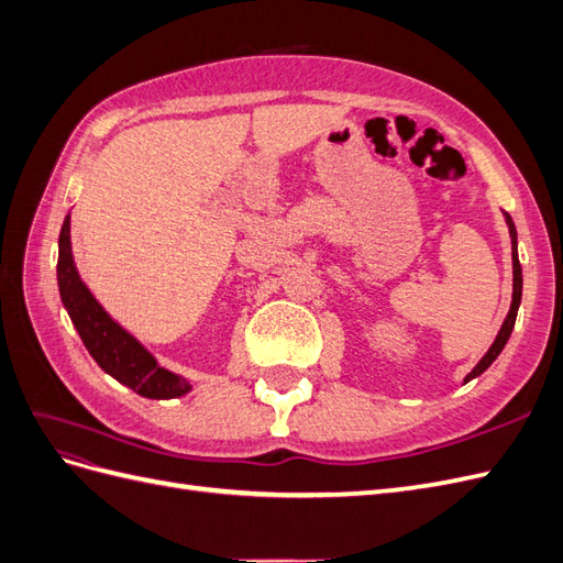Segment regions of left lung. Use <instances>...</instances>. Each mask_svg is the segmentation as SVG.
<instances>
[{
  "label": "left lung",
  "mask_w": 563,
  "mask_h": 563,
  "mask_svg": "<svg viewBox=\"0 0 563 563\" xmlns=\"http://www.w3.org/2000/svg\"><path fill=\"white\" fill-rule=\"evenodd\" d=\"M505 223L509 228V240H512V302H509V312L503 321V327L496 335V340H493V345L488 347V352L482 356L479 364H476L467 376H465V383L474 380L476 376H482V373L498 360V354L503 352V347L507 345L509 335H512V329H515V321H517V312H519V305H521V288H523V277H521V265H519V251H517V228L512 223V218H509V213H505Z\"/></svg>",
  "instance_id": "left-lung-1"
}]
</instances>
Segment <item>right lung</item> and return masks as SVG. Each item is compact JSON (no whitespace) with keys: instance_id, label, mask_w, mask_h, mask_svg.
<instances>
[{"instance_id":"right-lung-1","label":"right lung","mask_w":563,"mask_h":563,"mask_svg":"<svg viewBox=\"0 0 563 563\" xmlns=\"http://www.w3.org/2000/svg\"><path fill=\"white\" fill-rule=\"evenodd\" d=\"M58 291L63 308L70 314L84 347L117 383L139 391L145 399H178L192 389V383L159 366L155 354L145 350L124 327L106 312L89 286L81 282L70 242V213L65 216L58 236Z\"/></svg>"}]
</instances>
